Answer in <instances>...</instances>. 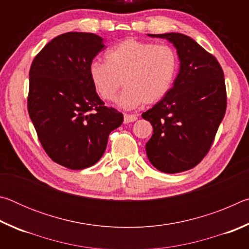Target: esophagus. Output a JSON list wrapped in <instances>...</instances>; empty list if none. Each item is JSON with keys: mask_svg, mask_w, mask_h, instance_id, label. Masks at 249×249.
Wrapping results in <instances>:
<instances>
[{"mask_svg": "<svg viewBox=\"0 0 249 249\" xmlns=\"http://www.w3.org/2000/svg\"><path fill=\"white\" fill-rule=\"evenodd\" d=\"M137 120V115H134V114H125L124 115V123L127 124V123H132V122H135Z\"/></svg>", "mask_w": 249, "mask_h": 249, "instance_id": "1", "label": "esophagus"}]
</instances>
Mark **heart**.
<instances>
[{
	"label": "heart",
	"mask_w": 249,
	"mask_h": 249,
	"mask_svg": "<svg viewBox=\"0 0 249 249\" xmlns=\"http://www.w3.org/2000/svg\"><path fill=\"white\" fill-rule=\"evenodd\" d=\"M107 62L93 61L89 75L96 93L105 101H114L124 81L119 105L126 109L142 103L159 102L174 87L179 58L169 45L127 38L105 54Z\"/></svg>",
	"instance_id": "obj_1"
}]
</instances>
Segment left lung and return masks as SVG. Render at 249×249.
I'll list each match as a JSON object with an SVG mask.
<instances>
[{
  "mask_svg": "<svg viewBox=\"0 0 249 249\" xmlns=\"http://www.w3.org/2000/svg\"><path fill=\"white\" fill-rule=\"evenodd\" d=\"M174 44L180 70L165 98L142 114L153 125L146 144L159 171L177 174L196 167L209 153L226 111L224 73L216 58L179 33L148 34Z\"/></svg>",
  "mask_w": 249,
  "mask_h": 249,
  "instance_id": "1",
  "label": "left lung"
}]
</instances>
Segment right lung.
Listing matches in <instances>:
<instances>
[{"instance_id":"add662e5","label":"right lung","mask_w":249,"mask_h":249,"mask_svg":"<svg viewBox=\"0 0 249 249\" xmlns=\"http://www.w3.org/2000/svg\"><path fill=\"white\" fill-rule=\"evenodd\" d=\"M103 48L95 34H62L40 50L29 70L27 107L38 140L52 160L72 170L98 162L109 133L124 120L92 86L89 67Z\"/></svg>"}]
</instances>
